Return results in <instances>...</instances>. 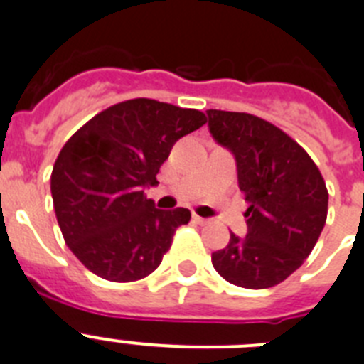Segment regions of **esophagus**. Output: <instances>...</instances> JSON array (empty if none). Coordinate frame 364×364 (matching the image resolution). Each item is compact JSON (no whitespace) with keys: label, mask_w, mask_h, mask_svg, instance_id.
<instances>
[{"label":"esophagus","mask_w":364,"mask_h":364,"mask_svg":"<svg viewBox=\"0 0 364 364\" xmlns=\"http://www.w3.org/2000/svg\"><path fill=\"white\" fill-rule=\"evenodd\" d=\"M193 222H197V224H200V226H205V224H210V218H204L200 217V215L193 213Z\"/></svg>","instance_id":"obj_1"}]
</instances>
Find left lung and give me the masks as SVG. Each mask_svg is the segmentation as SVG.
Segmentation results:
<instances>
[{"label": "left lung", "mask_w": 364, "mask_h": 364, "mask_svg": "<svg viewBox=\"0 0 364 364\" xmlns=\"http://www.w3.org/2000/svg\"><path fill=\"white\" fill-rule=\"evenodd\" d=\"M210 131L237 160L239 188L250 208L247 235L211 255L222 279L262 290L288 279L311 253L328 215L319 167L290 134L268 120L210 109Z\"/></svg>", "instance_id": "obj_1"}]
</instances>
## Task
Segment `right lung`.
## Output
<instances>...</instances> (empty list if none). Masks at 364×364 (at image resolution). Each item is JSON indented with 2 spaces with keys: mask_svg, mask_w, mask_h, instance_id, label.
Listing matches in <instances>:
<instances>
[{
  "mask_svg": "<svg viewBox=\"0 0 364 364\" xmlns=\"http://www.w3.org/2000/svg\"><path fill=\"white\" fill-rule=\"evenodd\" d=\"M205 122L197 109L134 98L98 112L67 140L50 193L65 244L89 272L133 282L159 268L191 213L156 210L144 188L159 184L176 140Z\"/></svg>",
  "mask_w": 364,
  "mask_h": 364,
  "instance_id": "obj_1",
  "label": "right lung"
}]
</instances>
